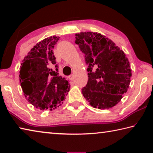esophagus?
Here are the masks:
<instances>
[{"label": "esophagus", "instance_id": "1", "mask_svg": "<svg viewBox=\"0 0 153 153\" xmlns=\"http://www.w3.org/2000/svg\"><path fill=\"white\" fill-rule=\"evenodd\" d=\"M69 79H70V80H71V81H73V80L74 79V76L73 74L72 75H71V76H69Z\"/></svg>", "mask_w": 153, "mask_h": 153}]
</instances>
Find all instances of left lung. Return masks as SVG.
<instances>
[{"label":"left lung","mask_w":153,"mask_h":153,"mask_svg":"<svg viewBox=\"0 0 153 153\" xmlns=\"http://www.w3.org/2000/svg\"><path fill=\"white\" fill-rule=\"evenodd\" d=\"M76 43L85 54L88 79L82 92L90 105L110 108L120 102L130 84L131 69L124 52L101 33H76Z\"/></svg>","instance_id":"8db88e82"}]
</instances>
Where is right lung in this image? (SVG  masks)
<instances>
[{
	"instance_id": "add662e5",
	"label": "right lung",
	"mask_w": 153,
	"mask_h": 153,
	"mask_svg": "<svg viewBox=\"0 0 153 153\" xmlns=\"http://www.w3.org/2000/svg\"><path fill=\"white\" fill-rule=\"evenodd\" d=\"M59 39V36H50L36 44L20 67L19 79L24 95L40 110L59 107L70 89L68 80L59 75L53 55V49ZM53 66L56 67L55 71Z\"/></svg>"
}]
</instances>
